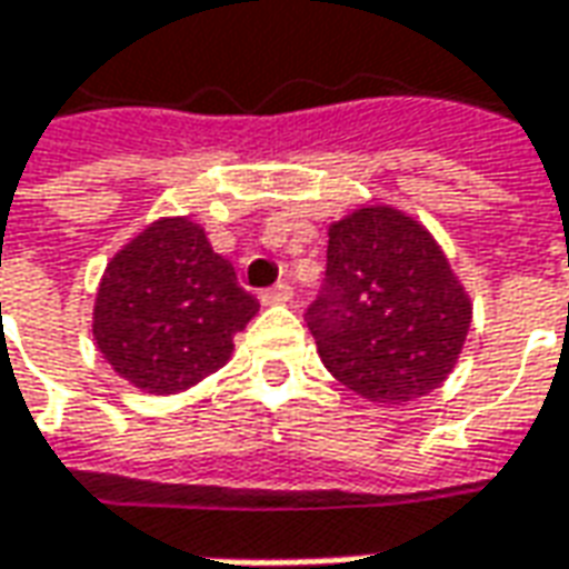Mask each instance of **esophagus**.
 Masks as SVG:
<instances>
[{"instance_id": "esophagus-1", "label": "esophagus", "mask_w": 569, "mask_h": 569, "mask_svg": "<svg viewBox=\"0 0 569 569\" xmlns=\"http://www.w3.org/2000/svg\"><path fill=\"white\" fill-rule=\"evenodd\" d=\"M289 299H292V286L283 283V280L261 292V301H264V305H280V301H289Z\"/></svg>"}]
</instances>
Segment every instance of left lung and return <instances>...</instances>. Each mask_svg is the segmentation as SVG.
Listing matches in <instances>:
<instances>
[{
	"label": "left lung",
	"mask_w": 569,
	"mask_h": 569,
	"mask_svg": "<svg viewBox=\"0 0 569 569\" xmlns=\"http://www.w3.org/2000/svg\"><path fill=\"white\" fill-rule=\"evenodd\" d=\"M305 320L336 380L370 401L401 405L451 373L470 330V299L417 220L361 208L330 227L327 273Z\"/></svg>",
	"instance_id": "left-lung-1"
}]
</instances>
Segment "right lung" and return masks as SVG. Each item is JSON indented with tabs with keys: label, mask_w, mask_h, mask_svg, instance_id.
Returning a JSON list of instances; mask_svg holds the SVG:
<instances>
[{
	"label": "right lung",
	"mask_w": 569,
	"mask_h": 569,
	"mask_svg": "<svg viewBox=\"0 0 569 569\" xmlns=\"http://www.w3.org/2000/svg\"><path fill=\"white\" fill-rule=\"evenodd\" d=\"M254 311L258 299L236 283L233 264L199 223L158 220L111 258L92 336L123 380L171 396L227 365Z\"/></svg>",
	"instance_id": "add662e5"
}]
</instances>
